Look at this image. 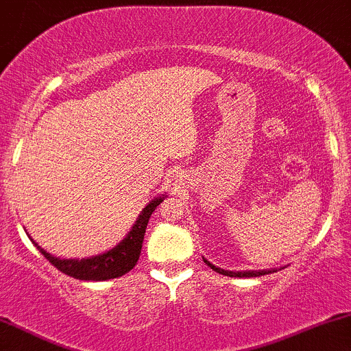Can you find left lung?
<instances>
[{
	"label": "left lung",
	"mask_w": 351,
	"mask_h": 351,
	"mask_svg": "<svg viewBox=\"0 0 351 351\" xmlns=\"http://www.w3.org/2000/svg\"><path fill=\"white\" fill-rule=\"evenodd\" d=\"M204 263H206L209 267L213 269V271H216V272H219V274H223V276H229V277H259V276H265V274H272L274 271H249V272H229V271H223V269H219V267H215V265H213L211 263H208L206 259H204Z\"/></svg>",
	"instance_id": "8db88e82"
}]
</instances>
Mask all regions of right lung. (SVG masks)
<instances>
[{"label":"right lung","mask_w":351,"mask_h":351,"mask_svg":"<svg viewBox=\"0 0 351 351\" xmlns=\"http://www.w3.org/2000/svg\"><path fill=\"white\" fill-rule=\"evenodd\" d=\"M162 201V198H158L153 199L150 204H147V208H145L142 215L138 216V219H136L132 231L128 232V236L125 237L117 247H114L108 252L100 254V256L90 257V259H58V257L51 256L49 252L44 251L41 245L36 244L33 239L31 241H33L36 247H38V251L41 252L58 271L66 274V276H71L79 280L117 279V277H122L123 274L130 272L136 265V263H138L148 219H150L152 213L155 211V208L158 206Z\"/></svg>","instance_id":"right-lung-1"}]
</instances>
